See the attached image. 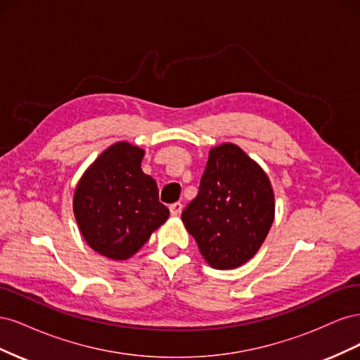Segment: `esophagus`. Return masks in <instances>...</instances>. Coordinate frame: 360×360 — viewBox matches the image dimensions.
<instances>
[{
  "instance_id": "obj_1",
  "label": "esophagus",
  "mask_w": 360,
  "mask_h": 360,
  "mask_svg": "<svg viewBox=\"0 0 360 360\" xmlns=\"http://www.w3.org/2000/svg\"><path fill=\"white\" fill-rule=\"evenodd\" d=\"M183 210V204L181 202H174L169 205V212L172 216H179Z\"/></svg>"
}]
</instances>
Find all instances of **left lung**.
I'll list each match as a JSON object with an SVG mask.
<instances>
[{"label":"left lung","instance_id":"left-lung-1","mask_svg":"<svg viewBox=\"0 0 360 360\" xmlns=\"http://www.w3.org/2000/svg\"><path fill=\"white\" fill-rule=\"evenodd\" d=\"M275 219L266 171L231 143L210 148L200 191L181 221L213 269L245 264L264 243Z\"/></svg>","mask_w":360,"mask_h":360}]
</instances>
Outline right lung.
Here are the masks:
<instances>
[{"label": "right lung", "mask_w": 360, "mask_h": 360, "mask_svg": "<svg viewBox=\"0 0 360 360\" xmlns=\"http://www.w3.org/2000/svg\"><path fill=\"white\" fill-rule=\"evenodd\" d=\"M144 148L118 141L85 169L73 193V214L93 250L114 261L134 257L167 222L158 184L141 169Z\"/></svg>", "instance_id": "obj_1"}]
</instances>
